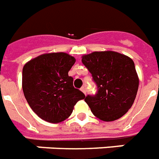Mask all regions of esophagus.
Segmentation results:
<instances>
[{"label": "esophagus", "mask_w": 159, "mask_h": 159, "mask_svg": "<svg viewBox=\"0 0 159 159\" xmlns=\"http://www.w3.org/2000/svg\"><path fill=\"white\" fill-rule=\"evenodd\" d=\"M81 91L83 92V93H85L86 94V89L84 88V87H82V88H81Z\"/></svg>", "instance_id": "34e87169"}]
</instances>
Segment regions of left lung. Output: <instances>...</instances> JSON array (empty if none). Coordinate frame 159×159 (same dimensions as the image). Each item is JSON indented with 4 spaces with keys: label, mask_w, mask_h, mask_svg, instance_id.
Here are the masks:
<instances>
[{
    "label": "left lung",
    "mask_w": 159,
    "mask_h": 159,
    "mask_svg": "<svg viewBox=\"0 0 159 159\" xmlns=\"http://www.w3.org/2000/svg\"><path fill=\"white\" fill-rule=\"evenodd\" d=\"M82 61L97 85V93L84 99L92 113L104 121L122 117L132 106L139 86L133 61L115 51H95Z\"/></svg>",
    "instance_id": "obj_1"
}]
</instances>
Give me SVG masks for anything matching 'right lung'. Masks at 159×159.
I'll return each instance as SVG.
<instances>
[{"label":"right lung","mask_w":159,"mask_h":159,"mask_svg":"<svg viewBox=\"0 0 159 159\" xmlns=\"http://www.w3.org/2000/svg\"><path fill=\"white\" fill-rule=\"evenodd\" d=\"M76 59L66 53L43 54L23 68V90L33 111L45 121L59 123L70 116L85 95L73 87L68 71Z\"/></svg>","instance_id":"right-lung-1"}]
</instances>
